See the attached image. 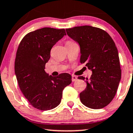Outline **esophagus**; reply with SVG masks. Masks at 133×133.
Listing matches in <instances>:
<instances>
[{"label": "esophagus", "instance_id": "obj_1", "mask_svg": "<svg viewBox=\"0 0 133 133\" xmlns=\"http://www.w3.org/2000/svg\"><path fill=\"white\" fill-rule=\"evenodd\" d=\"M77 79V77L72 75V82H74V81H76Z\"/></svg>", "mask_w": 133, "mask_h": 133}]
</instances>
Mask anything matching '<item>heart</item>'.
<instances>
[{
    "instance_id": "1",
    "label": "heart",
    "mask_w": 133,
    "mask_h": 133,
    "mask_svg": "<svg viewBox=\"0 0 133 133\" xmlns=\"http://www.w3.org/2000/svg\"><path fill=\"white\" fill-rule=\"evenodd\" d=\"M72 41H67L66 43V44H68V43H72Z\"/></svg>"
}]
</instances>
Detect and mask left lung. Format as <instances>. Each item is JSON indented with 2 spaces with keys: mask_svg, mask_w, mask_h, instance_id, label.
Wrapping results in <instances>:
<instances>
[{
  "mask_svg": "<svg viewBox=\"0 0 133 133\" xmlns=\"http://www.w3.org/2000/svg\"><path fill=\"white\" fill-rule=\"evenodd\" d=\"M67 35L80 47V63H85L92 74L86 80V89L80 101L93 109L104 108L112 101L121 78L118 49L109 34L101 29L82 26L66 29Z\"/></svg>",
  "mask_w": 133,
  "mask_h": 133,
  "instance_id": "left-lung-1",
  "label": "left lung"
}]
</instances>
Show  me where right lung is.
I'll return each mask as SVG.
<instances>
[{"label": "right lung", "mask_w": 133, "mask_h": 133, "mask_svg": "<svg viewBox=\"0 0 133 133\" xmlns=\"http://www.w3.org/2000/svg\"><path fill=\"white\" fill-rule=\"evenodd\" d=\"M64 35V29H39L26 34L17 49L14 68L19 88L30 105L40 110L57 107L63 90L72 82L68 73L53 77L44 70L51 48Z\"/></svg>", "instance_id": "1"}]
</instances>
